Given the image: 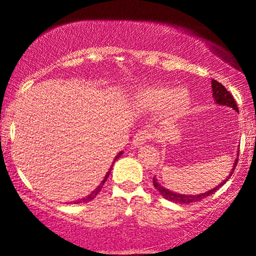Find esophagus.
Listing matches in <instances>:
<instances>
[{"label":"esophagus","instance_id":"34e87169","mask_svg":"<svg viewBox=\"0 0 256 256\" xmlns=\"http://www.w3.org/2000/svg\"><path fill=\"white\" fill-rule=\"evenodd\" d=\"M152 138V134L148 130H140L135 134L134 138H132V146H142L146 142H148L149 140Z\"/></svg>","mask_w":256,"mask_h":256}]
</instances>
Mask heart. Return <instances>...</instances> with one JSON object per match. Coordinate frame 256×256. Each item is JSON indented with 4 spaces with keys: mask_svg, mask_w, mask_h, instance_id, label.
Here are the masks:
<instances>
[{
    "mask_svg": "<svg viewBox=\"0 0 256 256\" xmlns=\"http://www.w3.org/2000/svg\"><path fill=\"white\" fill-rule=\"evenodd\" d=\"M135 104L144 110L163 108L164 118L180 120L190 113L192 96L183 87L172 90L168 86L150 85L142 87L135 93Z\"/></svg>",
    "mask_w": 256,
    "mask_h": 256,
    "instance_id": "b5f03b06",
    "label": "heart"
}]
</instances>
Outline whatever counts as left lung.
<instances>
[{
  "mask_svg": "<svg viewBox=\"0 0 256 256\" xmlns=\"http://www.w3.org/2000/svg\"><path fill=\"white\" fill-rule=\"evenodd\" d=\"M211 85H212V96L214 98V101L216 104H220V106H227L230 108H232L236 112H239L238 110V104L236 102V100H234V98L232 94H230L228 90L225 88V86H222V84L216 82V80H213L211 82ZM238 156H239V152H238ZM238 164V158H236L234 160V164H233V168L232 170H230V172L228 174V176L226 177V180H224L222 183H220L218 186L213 188L212 190H210L208 192H205V194H177V192H174V191H170L169 188H166L164 186H162L155 177H154L152 180V183H154V186L157 191L160 192V194L163 196L164 198L168 199V200L170 202H178V204H190V202H199L202 200V199H204L206 197H208L210 194H214V192L218 190L220 186H222L224 184L226 183L227 180H230V176H232L234 169H236Z\"/></svg>",
  "mask_w": 256,
  "mask_h": 256,
  "instance_id": "8db88e82",
  "label": "left lung"
}]
</instances>
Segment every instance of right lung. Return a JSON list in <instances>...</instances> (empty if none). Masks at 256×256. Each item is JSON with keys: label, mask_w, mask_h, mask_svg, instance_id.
Returning <instances> with one entry per match:
<instances>
[{"label": "right lung", "mask_w": 256, "mask_h": 256, "mask_svg": "<svg viewBox=\"0 0 256 256\" xmlns=\"http://www.w3.org/2000/svg\"><path fill=\"white\" fill-rule=\"evenodd\" d=\"M122 155V152H118V155H116V157H115V158H114V162H115V160H116L118 158V157H120ZM112 168H113V166H112ZM112 168H110V171H108V172L106 174V176H104V180L102 182H101V184L99 185V186H98L96 188V190H94L93 192H92V194H88V196H87V197H85V198H82V199H79V200H76V202H74V204H82V202H90V200H92V199H94V198H96V196H98V194H99V192H100V190H101V188H102V185L104 184V182H106L107 180V178H108V176H110V170H112Z\"/></svg>", "instance_id": "obj_1"}]
</instances>
